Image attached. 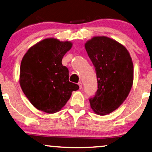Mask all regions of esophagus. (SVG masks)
I'll use <instances>...</instances> for the list:
<instances>
[{
	"mask_svg": "<svg viewBox=\"0 0 152 152\" xmlns=\"http://www.w3.org/2000/svg\"><path fill=\"white\" fill-rule=\"evenodd\" d=\"M78 85H79V88H80V89H81L82 88H83V83H82L81 82H79Z\"/></svg>",
	"mask_w": 152,
	"mask_h": 152,
	"instance_id": "esophagus-1",
	"label": "esophagus"
}]
</instances>
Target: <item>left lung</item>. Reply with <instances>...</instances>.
Returning <instances> with one entry per match:
<instances>
[{
  "label": "left lung",
  "instance_id": "8db88e82",
  "mask_svg": "<svg viewBox=\"0 0 152 152\" xmlns=\"http://www.w3.org/2000/svg\"><path fill=\"white\" fill-rule=\"evenodd\" d=\"M85 49L95 68L98 89L89 99L96 114L106 115L118 109L131 91L133 64L127 49L106 37H95L85 43Z\"/></svg>",
  "mask_w": 152,
  "mask_h": 152
}]
</instances>
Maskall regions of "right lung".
Segmentation results:
<instances>
[{
    "instance_id": "add662e5",
    "label": "right lung",
    "mask_w": 152,
    "mask_h": 152,
    "mask_svg": "<svg viewBox=\"0 0 152 152\" xmlns=\"http://www.w3.org/2000/svg\"><path fill=\"white\" fill-rule=\"evenodd\" d=\"M72 47L69 41L46 38L28 49L21 60L20 83L23 93L38 110L57 112L79 86L69 81L63 57Z\"/></svg>"
}]
</instances>
